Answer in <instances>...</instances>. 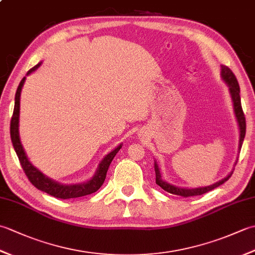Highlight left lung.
Masks as SVG:
<instances>
[{
	"label": "left lung",
	"mask_w": 255,
	"mask_h": 255,
	"mask_svg": "<svg viewBox=\"0 0 255 255\" xmlns=\"http://www.w3.org/2000/svg\"><path fill=\"white\" fill-rule=\"evenodd\" d=\"M221 77H223L225 82L228 84L229 86V91L230 94L232 97V101H234V106H235V113H236V117L237 121L239 123V127H240V142H239V150H241L242 147V142L243 139H245L246 136V117H245V113L242 111V106H241V99H240V88H239V83H238V80L236 78V75L234 74V72L231 70L223 66L221 67ZM154 171H155V183L158 185L163 188L165 192L170 193V194H174V195H178V196H183V197H189V196H197V195H203L205 193H207L211 189H214L216 187L220 186L221 184H224L226 181H228L230 176L232 175L231 172L230 174L225 177L224 180H221L217 183L213 184L210 186H206V187H199V188H181V187H176L174 185H171V184L166 183L164 181H162L161 178V174L159 171V167L156 165V163H154Z\"/></svg>",
	"instance_id": "8db88e82"
}]
</instances>
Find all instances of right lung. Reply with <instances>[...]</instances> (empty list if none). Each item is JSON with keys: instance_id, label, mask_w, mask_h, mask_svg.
<instances>
[{"instance_id": "right-lung-1", "label": "right lung", "mask_w": 255, "mask_h": 255, "mask_svg": "<svg viewBox=\"0 0 255 255\" xmlns=\"http://www.w3.org/2000/svg\"><path fill=\"white\" fill-rule=\"evenodd\" d=\"M39 66H40V63H38L37 66L31 68L27 74H29L32 71H35V70ZM25 79L26 78H23V80L20 81L17 91H16L14 112H13L12 119H10L9 132H10V139H12V143H13V147L15 149V152L18 156L19 163H20L21 167H23L27 178H28L29 182L36 188L51 195V196H53V197L61 198V199L82 197V196H86V195L95 193L97 189H99L103 185V183H104L108 167H110L113 159L115 158L116 153L119 150H121L122 144L118 145L117 148L114 149L112 152L108 153L105 158L102 160L99 169H97V171L95 173V175L89 182L83 183V184H75V185H62V184L57 183L55 181L50 180L49 177L45 176L39 170H37L35 166H32V164L28 161V159H27L25 151L23 149V145H21L20 140H19V134H18L19 99H20V91L24 85Z\"/></svg>"}]
</instances>
